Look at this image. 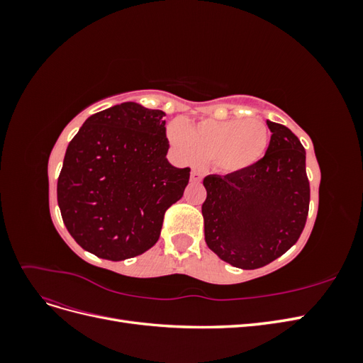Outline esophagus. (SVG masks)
<instances>
[{"label": "esophagus", "mask_w": 363, "mask_h": 363, "mask_svg": "<svg viewBox=\"0 0 363 363\" xmlns=\"http://www.w3.org/2000/svg\"><path fill=\"white\" fill-rule=\"evenodd\" d=\"M203 180V174L200 171H192L191 172V182L194 183H199Z\"/></svg>", "instance_id": "34e87169"}]
</instances>
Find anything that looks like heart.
<instances>
[{
	"label": "heart",
	"instance_id": "heart-1",
	"mask_svg": "<svg viewBox=\"0 0 363 363\" xmlns=\"http://www.w3.org/2000/svg\"><path fill=\"white\" fill-rule=\"evenodd\" d=\"M168 139L183 162L195 164L211 160L216 171L236 174L255 167L265 156L271 133L256 118L203 119L188 127L172 121Z\"/></svg>",
	"mask_w": 363,
	"mask_h": 363
}]
</instances>
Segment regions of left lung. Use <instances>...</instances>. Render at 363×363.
<instances>
[{
    "label": "left lung",
    "mask_w": 363,
    "mask_h": 363,
    "mask_svg": "<svg viewBox=\"0 0 363 363\" xmlns=\"http://www.w3.org/2000/svg\"><path fill=\"white\" fill-rule=\"evenodd\" d=\"M267 124L271 140L255 167L203 180L206 244L240 269L262 268L284 255L298 240L309 213L301 142L288 127L269 119Z\"/></svg>",
    "instance_id": "8db88e82"
}]
</instances>
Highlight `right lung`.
Returning <instances> with one entry per match:
<instances>
[{"label":"right lung","mask_w":363,"mask_h":363,"mask_svg":"<svg viewBox=\"0 0 363 363\" xmlns=\"http://www.w3.org/2000/svg\"><path fill=\"white\" fill-rule=\"evenodd\" d=\"M164 112L133 101L84 121L65 152L57 203L86 251L124 260L155 245L164 212L189 183V168L168 162Z\"/></svg>","instance_id":"1"}]
</instances>
